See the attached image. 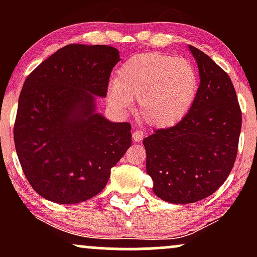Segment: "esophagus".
Returning a JSON list of instances; mask_svg holds the SVG:
<instances>
[{
  "instance_id": "34e87169",
  "label": "esophagus",
  "mask_w": 257,
  "mask_h": 257,
  "mask_svg": "<svg viewBox=\"0 0 257 257\" xmlns=\"http://www.w3.org/2000/svg\"><path fill=\"white\" fill-rule=\"evenodd\" d=\"M144 138H145V134H144L143 131H137L133 133V140L135 143H140V141H143Z\"/></svg>"
}]
</instances>
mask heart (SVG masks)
I'll use <instances>...</instances> for the list:
<instances>
[{"mask_svg":"<svg viewBox=\"0 0 257 257\" xmlns=\"http://www.w3.org/2000/svg\"><path fill=\"white\" fill-rule=\"evenodd\" d=\"M199 76L190 60L162 53L129 58L108 88V100L120 111L131 110L138 99L140 118L155 128L180 122L192 107Z\"/></svg>","mask_w":257,"mask_h":257,"instance_id":"1","label":"heart"}]
</instances>
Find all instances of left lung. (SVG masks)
Masks as SVG:
<instances>
[{
    "label": "left lung",
    "instance_id": "left-lung-1",
    "mask_svg": "<svg viewBox=\"0 0 257 257\" xmlns=\"http://www.w3.org/2000/svg\"><path fill=\"white\" fill-rule=\"evenodd\" d=\"M200 83L192 107L176 125L144 139L153 192L174 204L198 202L228 178L238 151L241 111L231 78L193 46Z\"/></svg>",
    "mask_w": 257,
    "mask_h": 257
}]
</instances>
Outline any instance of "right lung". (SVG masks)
Instances as JSON below:
<instances>
[{
    "instance_id": "add662e5",
    "label": "right lung",
    "mask_w": 257,
    "mask_h": 257,
    "mask_svg": "<svg viewBox=\"0 0 257 257\" xmlns=\"http://www.w3.org/2000/svg\"><path fill=\"white\" fill-rule=\"evenodd\" d=\"M119 59L105 44H67L23 85L14 144L29 184L43 198L76 204L96 196L132 145V125L96 112Z\"/></svg>"
}]
</instances>
